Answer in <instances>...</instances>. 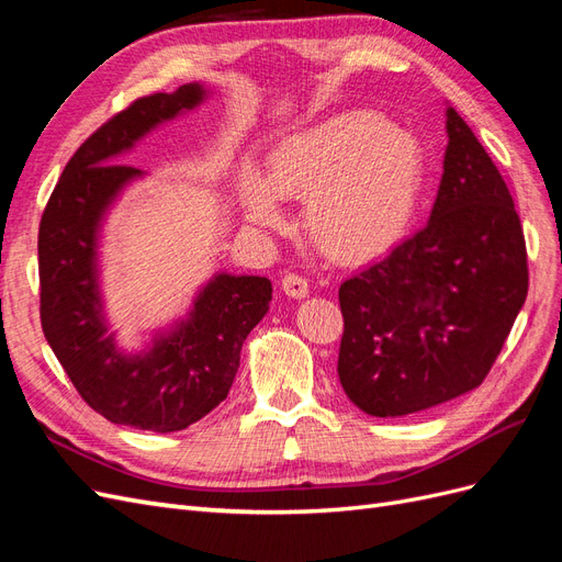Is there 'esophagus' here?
Listing matches in <instances>:
<instances>
[{
	"label": "esophagus",
	"mask_w": 562,
	"mask_h": 562,
	"mask_svg": "<svg viewBox=\"0 0 562 562\" xmlns=\"http://www.w3.org/2000/svg\"><path fill=\"white\" fill-rule=\"evenodd\" d=\"M281 288H283V293L291 295V297H307V293H310L307 279L300 277V274H293V271H288V274H283Z\"/></svg>",
	"instance_id": "esophagus-1"
}]
</instances>
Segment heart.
I'll use <instances>...</instances> for the list:
<instances>
[{
  "label": "heart",
  "instance_id": "b5f03b06",
  "mask_svg": "<svg viewBox=\"0 0 562 562\" xmlns=\"http://www.w3.org/2000/svg\"><path fill=\"white\" fill-rule=\"evenodd\" d=\"M424 182L422 147L372 112H345L283 138L265 180L246 176L252 223H281L279 199L304 201V229L337 262H368L396 248L413 225Z\"/></svg>",
  "mask_w": 562,
  "mask_h": 562
}]
</instances>
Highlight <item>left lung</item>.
I'll return each instance as SVG.
<instances>
[{
  "mask_svg": "<svg viewBox=\"0 0 562 562\" xmlns=\"http://www.w3.org/2000/svg\"><path fill=\"white\" fill-rule=\"evenodd\" d=\"M448 138L429 225L339 285L337 375L375 417L427 411L483 384L527 297L514 196L452 108Z\"/></svg>",
  "mask_w": 562,
  "mask_h": 562,
  "instance_id": "left-lung-1",
  "label": "left lung"
}]
</instances>
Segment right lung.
<instances>
[{
    "label": "right lung",
    "instance_id": "obj_1",
    "mask_svg": "<svg viewBox=\"0 0 562 562\" xmlns=\"http://www.w3.org/2000/svg\"><path fill=\"white\" fill-rule=\"evenodd\" d=\"M201 98L199 83H184L176 93L133 100L108 119L67 161L40 223V318L46 342L98 415L157 434L187 429L227 398L244 339L271 300L265 277L220 274L203 288L190 321L140 356L116 349L100 314L98 223L116 192L140 176L138 168L112 161Z\"/></svg>",
    "mask_w": 562,
    "mask_h": 562
}]
</instances>
